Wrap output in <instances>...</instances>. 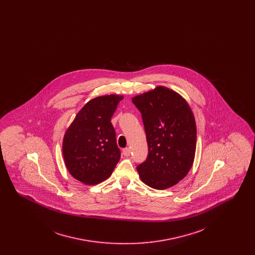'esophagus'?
I'll return each instance as SVG.
<instances>
[{"instance_id":"esophagus-1","label":"esophagus","mask_w":255,"mask_h":255,"mask_svg":"<svg viewBox=\"0 0 255 255\" xmlns=\"http://www.w3.org/2000/svg\"><path fill=\"white\" fill-rule=\"evenodd\" d=\"M122 154H123L125 157L130 156V154H131V150H130V148H124V149L122 150Z\"/></svg>"}]
</instances>
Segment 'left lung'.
<instances>
[{"label":"left lung","mask_w":255,"mask_h":255,"mask_svg":"<svg viewBox=\"0 0 255 255\" xmlns=\"http://www.w3.org/2000/svg\"><path fill=\"white\" fill-rule=\"evenodd\" d=\"M145 129L148 157L136 166L140 180L166 189L187 175L194 161L197 129L193 112L183 97L158 86L132 98Z\"/></svg>","instance_id":"1"}]
</instances>
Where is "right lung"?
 Listing matches in <instances>:
<instances>
[{"label": "right lung", "instance_id": "obj_1", "mask_svg": "<svg viewBox=\"0 0 255 255\" xmlns=\"http://www.w3.org/2000/svg\"><path fill=\"white\" fill-rule=\"evenodd\" d=\"M123 97L102 96L80 110L63 138V157L74 179L88 185L107 180L121 158L111 119Z\"/></svg>", "mask_w": 255, "mask_h": 255}]
</instances>
